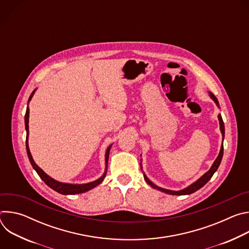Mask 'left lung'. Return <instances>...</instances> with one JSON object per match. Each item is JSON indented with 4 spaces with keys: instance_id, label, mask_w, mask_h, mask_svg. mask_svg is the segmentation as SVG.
<instances>
[{
    "instance_id": "left-lung-1",
    "label": "left lung",
    "mask_w": 249,
    "mask_h": 249,
    "mask_svg": "<svg viewBox=\"0 0 249 249\" xmlns=\"http://www.w3.org/2000/svg\"><path fill=\"white\" fill-rule=\"evenodd\" d=\"M210 96L212 97V99L214 100V101L216 102V104L220 107L219 101H218L217 97H216L214 94H213L212 92H210ZM218 118H219V121H220V129H221V132H222V135H223V140H224V137H225V124H224V121H223V118H222L221 114L218 115ZM223 155H224V146H223V144H222L220 154H219L218 158L216 159V160L214 161V163H213V165H212V167L210 168V170H208L202 177H200V178H199L196 182H194L193 184H191L190 186L186 187V188L183 189V190L171 191V190L163 189V188H160V187L156 186V185L148 178V177H147L145 174H144V178H145V180L147 181V183L150 184L153 188H156V189H158V190H160V191H162V192H164V193H166V194H170V195H188V194H192V193H194L195 191H197V190H199L200 188H202V187L212 178V176L214 175V173L216 172V170L218 169V167H219V165H220V163H221V161H222Z\"/></svg>"
}]
</instances>
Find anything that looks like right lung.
<instances>
[{
  "mask_svg": "<svg viewBox=\"0 0 249 249\" xmlns=\"http://www.w3.org/2000/svg\"><path fill=\"white\" fill-rule=\"evenodd\" d=\"M35 90L32 91V93L30 94L29 96V99L28 101L31 99L33 93H34ZM28 117H29V108L27 106L26 108V112H25V116H24V122H25V129H26V141H25V144H26V152H27V156H28V159H29V161L32 165V167L35 169V171L37 172V174L40 176V178L50 187L52 188L53 190L57 191L58 193H61V194H64V195H73V194H79V193H84V192H87L92 188H94L95 186H97L98 184H100L104 177L106 175V172H107V163H108V157H109V151H110V148L111 146H109L107 148V151H106V154H105V163H106V168H105V172L103 173V175L100 177V178H98L97 180L95 181H92V182H89V183H87V184H68V183H62V182H59L53 178H51L50 176H48L36 163L34 162L32 157H31V154H30V151H29V148H28Z\"/></svg>",
  "mask_w": 249,
  "mask_h": 249,
  "instance_id": "1",
  "label": "right lung"
}]
</instances>
